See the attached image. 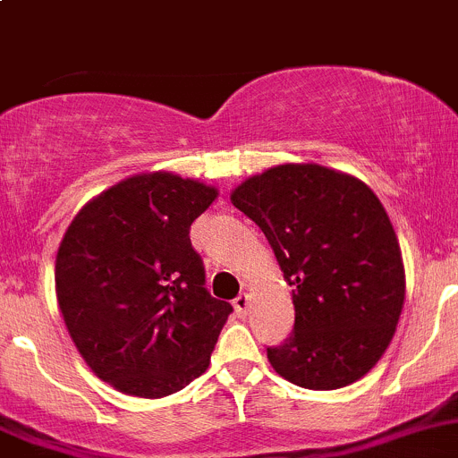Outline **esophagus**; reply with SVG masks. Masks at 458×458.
Wrapping results in <instances>:
<instances>
[{
    "mask_svg": "<svg viewBox=\"0 0 458 458\" xmlns=\"http://www.w3.org/2000/svg\"><path fill=\"white\" fill-rule=\"evenodd\" d=\"M234 310H237V315H246V312H248V306H250V297H248V294L246 293H243V294H239V297L237 299H234Z\"/></svg>",
    "mask_w": 458,
    "mask_h": 458,
    "instance_id": "34e87169",
    "label": "esophagus"
}]
</instances>
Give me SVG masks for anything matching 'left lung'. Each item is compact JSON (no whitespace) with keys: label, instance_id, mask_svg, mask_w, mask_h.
<instances>
[{"label":"left lung","instance_id":"obj_1","mask_svg":"<svg viewBox=\"0 0 458 458\" xmlns=\"http://www.w3.org/2000/svg\"><path fill=\"white\" fill-rule=\"evenodd\" d=\"M230 199L261 228L293 285V332L266 348L276 374L336 390L370 372L405 299L401 248L377 195L350 174L285 164L243 182Z\"/></svg>","mask_w":458,"mask_h":458}]
</instances>
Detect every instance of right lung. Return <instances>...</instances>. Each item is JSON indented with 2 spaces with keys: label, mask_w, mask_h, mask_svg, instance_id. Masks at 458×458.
<instances>
[{
  "label": "right lung",
  "mask_w": 458,
  "mask_h": 458,
  "mask_svg": "<svg viewBox=\"0 0 458 458\" xmlns=\"http://www.w3.org/2000/svg\"><path fill=\"white\" fill-rule=\"evenodd\" d=\"M216 191L170 173L131 177L86 203L55 263L57 301L90 370L159 399L206 372L228 301L210 297L191 225Z\"/></svg>",
  "instance_id": "right-lung-1"
}]
</instances>
